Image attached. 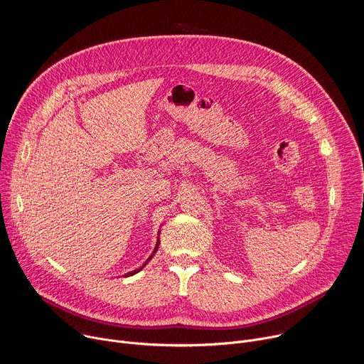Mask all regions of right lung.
Returning <instances> with one entry per match:
<instances>
[{"mask_svg":"<svg viewBox=\"0 0 364 364\" xmlns=\"http://www.w3.org/2000/svg\"><path fill=\"white\" fill-rule=\"evenodd\" d=\"M158 245H159V238H158V241H156V245H155V248H154V252H152V254H151V255H149V258H148V259H146V261H145V262H144V266H142V267H139V269H136V270H134V272H129V273H127V274H124V277H127V276H134V274H136V273H138V272H141V270H142V269H144V267H145V266H146V264H148V262H149V259H151V258H152V257H154V254H155V252H156V251H158Z\"/></svg>","mask_w":364,"mask_h":364,"instance_id":"add662e5","label":"right lung"}]
</instances>
